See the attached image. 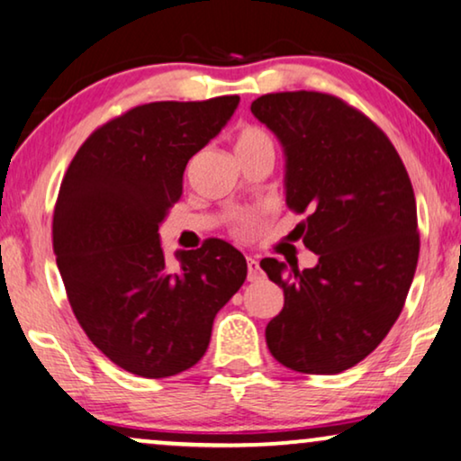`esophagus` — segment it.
<instances>
[{"mask_svg": "<svg viewBox=\"0 0 461 461\" xmlns=\"http://www.w3.org/2000/svg\"><path fill=\"white\" fill-rule=\"evenodd\" d=\"M246 265H249V280H250V282L258 280V277H261L263 271H261V265H258L257 258L249 257V258H246Z\"/></svg>", "mask_w": 461, "mask_h": 461, "instance_id": "esophagus-1", "label": "esophagus"}]
</instances>
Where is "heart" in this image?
I'll use <instances>...</instances> for the list:
<instances>
[{"label": "heart", "instance_id": "b5f03b06", "mask_svg": "<svg viewBox=\"0 0 461 461\" xmlns=\"http://www.w3.org/2000/svg\"><path fill=\"white\" fill-rule=\"evenodd\" d=\"M263 144H271V138L263 131L261 127H255V125L242 127L236 135V152L250 150V148H257Z\"/></svg>", "mask_w": 461, "mask_h": 461}]
</instances>
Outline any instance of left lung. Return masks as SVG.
<instances>
[{"label":"left lung","instance_id":"1","mask_svg":"<svg viewBox=\"0 0 461 461\" xmlns=\"http://www.w3.org/2000/svg\"><path fill=\"white\" fill-rule=\"evenodd\" d=\"M252 114L286 154V204L315 267H261L284 290L265 328L274 357L301 374H340L384 340L410 293L420 255L416 196L384 131L330 94L282 92Z\"/></svg>","mask_w":461,"mask_h":461}]
</instances>
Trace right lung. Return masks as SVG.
<instances>
[{"mask_svg":"<svg viewBox=\"0 0 461 461\" xmlns=\"http://www.w3.org/2000/svg\"><path fill=\"white\" fill-rule=\"evenodd\" d=\"M238 102L221 95L127 110L83 141L60 184L51 236L70 307L87 339L141 378L196 366L212 320L246 280L244 255L223 240L177 250L173 267L158 240L187 160Z\"/></svg>","mask_w":461,"mask_h":461,"instance_id":"obj_1","label":"right lung"}]
</instances>
